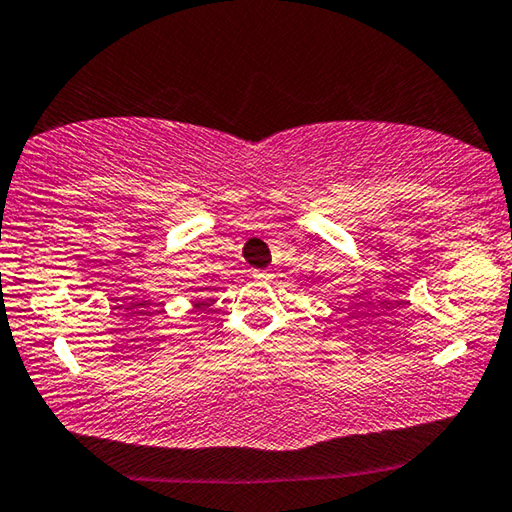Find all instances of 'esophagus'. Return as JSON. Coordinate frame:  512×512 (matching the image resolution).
I'll use <instances>...</instances> for the list:
<instances>
[{
  "label": "esophagus",
  "mask_w": 512,
  "mask_h": 512,
  "mask_svg": "<svg viewBox=\"0 0 512 512\" xmlns=\"http://www.w3.org/2000/svg\"><path fill=\"white\" fill-rule=\"evenodd\" d=\"M253 277L255 280H262V282H266V280H271V271H253Z\"/></svg>",
  "instance_id": "1"
}]
</instances>
